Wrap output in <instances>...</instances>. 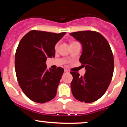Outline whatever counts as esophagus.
<instances>
[{
	"mask_svg": "<svg viewBox=\"0 0 127 127\" xmlns=\"http://www.w3.org/2000/svg\"><path fill=\"white\" fill-rule=\"evenodd\" d=\"M64 72L65 73H68V72H69V71H68V70H67V69H64Z\"/></svg>",
	"mask_w": 127,
	"mask_h": 127,
	"instance_id": "1",
	"label": "esophagus"
}]
</instances>
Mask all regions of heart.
<instances>
[{
    "label": "heart",
    "instance_id": "obj_1",
    "mask_svg": "<svg viewBox=\"0 0 127 127\" xmlns=\"http://www.w3.org/2000/svg\"><path fill=\"white\" fill-rule=\"evenodd\" d=\"M57 47H58V44H56V45H55V48L57 49Z\"/></svg>",
    "mask_w": 127,
    "mask_h": 127
}]
</instances>
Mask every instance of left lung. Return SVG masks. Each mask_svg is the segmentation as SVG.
Masks as SVG:
<instances>
[{"mask_svg": "<svg viewBox=\"0 0 127 127\" xmlns=\"http://www.w3.org/2000/svg\"><path fill=\"white\" fill-rule=\"evenodd\" d=\"M70 34L82 44L79 62L86 70L83 76L70 72L73 95L80 101L92 103L100 98L110 85L114 70L113 54L107 40L98 32L88 30Z\"/></svg>", "mask_w": 127, "mask_h": 127, "instance_id": "obj_1", "label": "left lung"}]
</instances>
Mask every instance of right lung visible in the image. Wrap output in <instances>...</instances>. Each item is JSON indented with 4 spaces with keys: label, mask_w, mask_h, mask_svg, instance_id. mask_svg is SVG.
Instances as JSON below:
<instances>
[{
    "label": "right lung",
    "mask_w": 127,
    "mask_h": 127,
    "mask_svg": "<svg viewBox=\"0 0 127 127\" xmlns=\"http://www.w3.org/2000/svg\"><path fill=\"white\" fill-rule=\"evenodd\" d=\"M65 32L57 34L32 30L19 43L15 55V67L19 85L25 95L39 103L55 97L63 68H46L47 58L55 57V46Z\"/></svg>",
    "instance_id": "1"
}]
</instances>
